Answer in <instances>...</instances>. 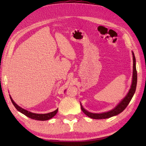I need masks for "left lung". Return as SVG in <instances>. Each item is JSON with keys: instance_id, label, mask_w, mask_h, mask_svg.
<instances>
[{"instance_id": "left-lung-1", "label": "left lung", "mask_w": 146, "mask_h": 146, "mask_svg": "<svg viewBox=\"0 0 146 146\" xmlns=\"http://www.w3.org/2000/svg\"><path fill=\"white\" fill-rule=\"evenodd\" d=\"M133 54V78H132V84L131 86V88L128 91L126 96L118 104L117 106L113 110L109 111L107 112H104L101 113H91L88 111L86 110L83 106L80 104L81 110L88 117H90L93 119H105V118H108L117 115L122 113L123 110H125L127 105L129 104L131 100L133 98V95L135 93L136 88H137V69H136V59L134 55V53L132 51Z\"/></svg>"}]
</instances>
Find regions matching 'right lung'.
<instances>
[{
    "instance_id": "obj_1",
    "label": "right lung",
    "mask_w": 146,
    "mask_h": 146,
    "mask_svg": "<svg viewBox=\"0 0 146 146\" xmlns=\"http://www.w3.org/2000/svg\"><path fill=\"white\" fill-rule=\"evenodd\" d=\"M9 97H10V99L11 100L12 103H13V106H15V108L19 112H21L24 115H26V117L32 118V119L36 120H42V121L47 120L51 119V118H53L54 116L56 114V113L58 112V109H56V110L55 111H54L46 113V114H37V113H31L30 111H28L24 110V109L22 108L21 107H20V106H19L15 102H14L13 100L12 99V98L11 97V96H9Z\"/></svg>"
}]
</instances>
